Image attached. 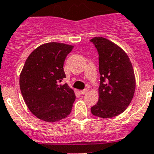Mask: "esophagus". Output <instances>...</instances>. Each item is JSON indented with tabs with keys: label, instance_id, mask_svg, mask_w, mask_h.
Instances as JSON below:
<instances>
[{
	"label": "esophagus",
	"instance_id": "obj_1",
	"mask_svg": "<svg viewBox=\"0 0 154 154\" xmlns=\"http://www.w3.org/2000/svg\"><path fill=\"white\" fill-rule=\"evenodd\" d=\"M87 92H88V89H87V88H85V89L81 90V91H80V93H81V94H85Z\"/></svg>",
	"mask_w": 154,
	"mask_h": 154
}]
</instances>
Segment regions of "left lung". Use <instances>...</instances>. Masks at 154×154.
Instances as JSON below:
<instances>
[{
	"instance_id": "1",
	"label": "left lung",
	"mask_w": 154,
	"mask_h": 154,
	"mask_svg": "<svg viewBox=\"0 0 154 154\" xmlns=\"http://www.w3.org/2000/svg\"><path fill=\"white\" fill-rule=\"evenodd\" d=\"M99 54L100 84L99 100L91 107L92 115L107 119L122 113L135 91V77L129 57L120 47L102 37L91 39Z\"/></svg>"
}]
</instances>
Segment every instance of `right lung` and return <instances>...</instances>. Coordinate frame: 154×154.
I'll list each match as a JSON object with an SVG mask.
<instances>
[{
  "mask_svg": "<svg viewBox=\"0 0 154 154\" xmlns=\"http://www.w3.org/2000/svg\"><path fill=\"white\" fill-rule=\"evenodd\" d=\"M73 48L65 43H45L25 62L20 76L21 93L31 112L41 120L54 122L70 114L74 92L67 84L59 83L66 77L63 65Z\"/></svg>",
  "mask_w": 154,
  "mask_h": 154,
  "instance_id": "1",
  "label": "right lung"
}]
</instances>
